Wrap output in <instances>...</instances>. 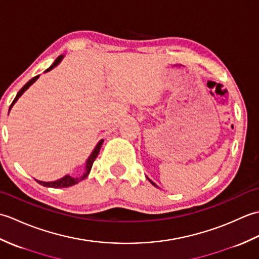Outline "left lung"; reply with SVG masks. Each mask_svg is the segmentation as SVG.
I'll list each match as a JSON object with an SVG mask.
<instances>
[{"mask_svg": "<svg viewBox=\"0 0 259 259\" xmlns=\"http://www.w3.org/2000/svg\"><path fill=\"white\" fill-rule=\"evenodd\" d=\"M146 178H147V179H148V180H149V181H150V184H151V185H152V186H155V187H158V186H157V185H156V184H155V183H153V181H151V180H150V179H149V178H148V177H147V176H146Z\"/></svg>", "mask_w": 259, "mask_h": 259, "instance_id": "left-lung-1", "label": "left lung"}]
</instances>
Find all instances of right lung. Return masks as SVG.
Here are the masks:
<instances>
[{
	"label": "right lung",
	"instance_id": "1",
	"mask_svg": "<svg viewBox=\"0 0 259 259\" xmlns=\"http://www.w3.org/2000/svg\"><path fill=\"white\" fill-rule=\"evenodd\" d=\"M63 58H64L63 54H62V56H59V57L56 59V61H54V62L50 65V67H49V68L45 71V72H49V71H51L53 68H56L57 65L62 61ZM38 76H40V75H36V76H34V78H32V79H31L29 82H27V83L18 92V95H16V97H15V99L13 100L12 104H11V106H10L9 112H10V110L12 109V107L14 106V103L19 100V98H20L22 95H23V93H24L27 89H29V88L38 79ZM102 144H103V139H101L100 141L98 142L97 146L95 147V149H93V151L91 152V155L89 156V158L87 159L85 167H84V174L82 175V176H80V177H72V176H70V175H65L64 177H62L61 179H58V180H54V181H41V180H36V181H37V183L40 184V185L45 186V187H50V188H67V187L73 186V185H75V184L80 183L81 180L85 179V178L88 177V175L90 174L91 168H92V164H93V162H95L96 158H97L98 155H99V151H100V148H101Z\"/></svg>",
	"mask_w": 259,
	"mask_h": 259
}]
</instances>
